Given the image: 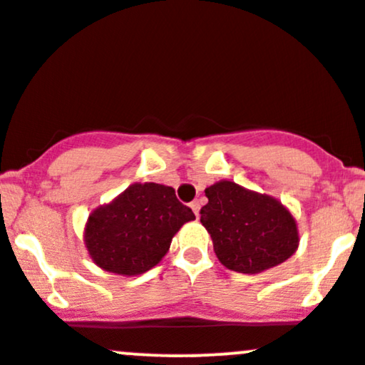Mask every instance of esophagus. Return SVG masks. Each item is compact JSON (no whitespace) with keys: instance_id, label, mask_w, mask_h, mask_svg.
<instances>
[{"instance_id":"1","label":"esophagus","mask_w":365,"mask_h":365,"mask_svg":"<svg viewBox=\"0 0 365 365\" xmlns=\"http://www.w3.org/2000/svg\"><path fill=\"white\" fill-rule=\"evenodd\" d=\"M190 208H192V212L195 213V217L199 218V208H201V205H199V201H192V202H190Z\"/></svg>"}]
</instances>
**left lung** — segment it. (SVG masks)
Instances as JSON below:
<instances>
[{
	"instance_id": "left-lung-1",
	"label": "left lung",
	"mask_w": 365,
	"mask_h": 365,
	"mask_svg": "<svg viewBox=\"0 0 365 365\" xmlns=\"http://www.w3.org/2000/svg\"><path fill=\"white\" fill-rule=\"evenodd\" d=\"M208 205L201 224L212 234L213 250L227 269L255 274L285 262L299 245L295 220L282 202L218 182L205 190Z\"/></svg>"
}]
</instances>
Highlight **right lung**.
Here are the masks:
<instances>
[{
	"instance_id": "right-lung-1",
	"label": "right lung",
	"mask_w": 365,
	"mask_h": 365,
	"mask_svg": "<svg viewBox=\"0 0 365 365\" xmlns=\"http://www.w3.org/2000/svg\"><path fill=\"white\" fill-rule=\"evenodd\" d=\"M195 215L173 187L134 183L110 205L91 213L86 245L92 260L110 273L148 271L170 250L173 236Z\"/></svg>"
}]
</instances>
